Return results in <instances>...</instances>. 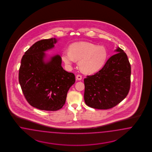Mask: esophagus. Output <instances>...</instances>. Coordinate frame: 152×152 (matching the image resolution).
Listing matches in <instances>:
<instances>
[{
	"instance_id": "1",
	"label": "esophagus",
	"mask_w": 152,
	"mask_h": 152,
	"mask_svg": "<svg viewBox=\"0 0 152 152\" xmlns=\"http://www.w3.org/2000/svg\"><path fill=\"white\" fill-rule=\"evenodd\" d=\"M76 80H81V79H82V76L81 75H77V76H76Z\"/></svg>"
}]
</instances>
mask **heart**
<instances>
[{
	"mask_svg": "<svg viewBox=\"0 0 152 152\" xmlns=\"http://www.w3.org/2000/svg\"><path fill=\"white\" fill-rule=\"evenodd\" d=\"M69 50L62 52L64 62L70 65L75 60L79 61V68L85 74H93L101 69L107 58V52L104 46L87 42L74 43L69 46Z\"/></svg>",
	"mask_w": 152,
	"mask_h": 152,
	"instance_id": "obj_1",
	"label": "heart"
}]
</instances>
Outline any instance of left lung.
Wrapping results in <instances>:
<instances>
[{"mask_svg":"<svg viewBox=\"0 0 152 152\" xmlns=\"http://www.w3.org/2000/svg\"><path fill=\"white\" fill-rule=\"evenodd\" d=\"M97 73L84 79L86 104L97 109H109L128 95L131 66L126 54L119 47Z\"/></svg>","mask_w":152,"mask_h":152,"instance_id":"8db88e82","label":"left lung"}]
</instances>
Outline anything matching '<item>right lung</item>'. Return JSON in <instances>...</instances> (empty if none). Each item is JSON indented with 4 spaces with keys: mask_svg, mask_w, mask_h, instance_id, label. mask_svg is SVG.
Segmentation results:
<instances>
[{
    "mask_svg": "<svg viewBox=\"0 0 152 152\" xmlns=\"http://www.w3.org/2000/svg\"><path fill=\"white\" fill-rule=\"evenodd\" d=\"M57 42L52 38L33 44L22 57L19 71V82L26 99L31 106L42 110L61 109L75 82V75L62 67L59 55L45 61V52L53 48Z\"/></svg>",
    "mask_w": 152,
    "mask_h": 152,
    "instance_id": "add662e5",
    "label": "right lung"
}]
</instances>
